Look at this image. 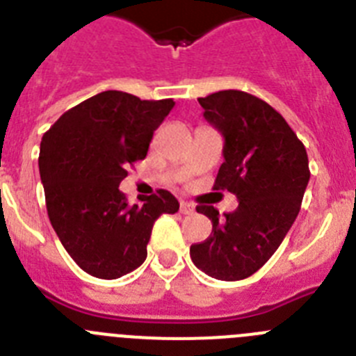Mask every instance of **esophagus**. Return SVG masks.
I'll return each instance as SVG.
<instances>
[{
  "label": "esophagus",
  "mask_w": 356,
  "mask_h": 356,
  "mask_svg": "<svg viewBox=\"0 0 356 356\" xmlns=\"http://www.w3.org/2000/svg\"><path fill=\"white\" fill-rule=\"evenodd\" d=\"M180 212L185 213V216H188V213L194 212V207L191 205V203H185V201H181V203H180Z\"/></svg>",
  "instance_id": "1"
}]
</instances>
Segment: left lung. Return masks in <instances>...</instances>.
Listing matches in <instances>:
<instances>
[{
  "instance_id": "left-lung-1",
  "label": "left lung",
  "mask_w": 356,
  "mask_h": 356,
  "mask_svg": "<svg viewBox=\"0 0 356 356\" xmlns=\"http://www.w3.org/2000/svg\"><path fill=\"white\" fill-rule=\"evenodd\" d=\"M197 102L225 137L213 191L235 194L238 207L225 217L196 207L212 234L191 246V259L212 278L237 282L271 259L296 221L310 180L307 149L282 114L253 94L219 90Z\"/></svg>"
}]
</instances>
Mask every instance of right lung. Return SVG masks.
Instances as JSON below:
<instances>
[{
  "mask_svg": "<svg viewBox=\"0 0 356 356\" xmlns=\"http://www.w3.org/2000/svg\"><path fill=\"white\" fill-rule=\"evenodd\" d=\"M172 99L105 90L69 108L40 140L39 171L49 221L71 259L103 280L146 260L153 222L180 203L160 188L130 205L119 191L128 168L146 159Z\"/></svg>",
  "mask_w": 356,
  "mask_h": 356,
  "instance_id": "add662e5",
  "label": "right lung"
}]
</instances>
